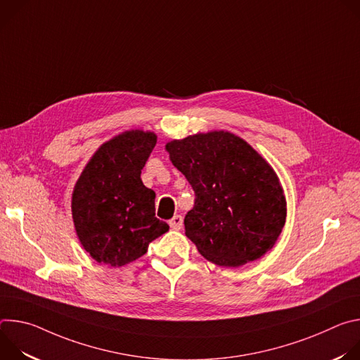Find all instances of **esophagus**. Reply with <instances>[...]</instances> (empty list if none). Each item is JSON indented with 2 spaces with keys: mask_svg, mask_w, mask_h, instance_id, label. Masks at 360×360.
Here are the masks:
<instances>
[{
  "mask_svg": "<svg viewBox=\"0 0 360 360\" xmlns=\"http://www.w3.org/2000/svg\"><path fill=\"white\" fill-rule=\"evenodd\" d=\"M184 225V218L181 215H175L171 221H169V226L172 229H181Z\"/></svg>",
  "mask_w": 360,
  "mask_h": 360,
  "instance_id": "obj_1",
  "label": "esophagus"
}]
</instances>
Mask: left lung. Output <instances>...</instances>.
I'll return each mask as SVG.
<instances>
[{
  "label": "left lung",
  "mask_w": 360,
  "mask_h": 360,
  "mask_svg": "<svg viewBox=\"0 0 360 360\" xmlns=\"http://www.w3.org/2000/svg\"><path fill=\"white\" fill-rule=\"evenodd\" d=\"M195 192L185 235L208 261L236 268L274 248L286 200L271 165L239 136L215 131L167 143Z\"/></svg>",
  "instance_id": "obj_1"
}]
</instances>
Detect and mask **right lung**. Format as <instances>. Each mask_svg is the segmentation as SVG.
<instances>
[{"label": "right lung", "instance_id": "1", "mask_svg": "<svg viewBox=\"0 0 360 360\" xmlns=\"http://www.w3.org/2000/svg\"><path fill=\"white\" fill-rule=\"evenodd\" d=\"M155 143V134L138 129L112 138L95 152L74 188L75 231L99 264L124 266L169 229L155 217V192L141 181Z\"/></svg>", "mask_w": 360, "mask_h": 360}]
</instances>
